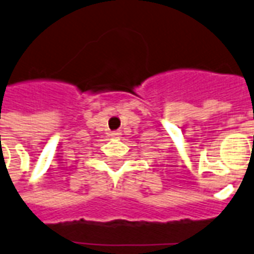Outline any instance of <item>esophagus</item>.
Instances as JSON below:
<instances>
[{"mask_svg": "<svg viewBox=\"0 0 254 254\" xmlns=\"http://www.w3.org/2000/svg\"><path fill=\"white\" fill-rule=\"evenodd\" d=\"M119 135H121V132H119V131H114V132H112V133H110V136H112V137H115V139H117Z\"/></svg>", "mask_w": 254, "mask_h": 254, "instance_id": "1", "label": "esophagus"}]
</instances>
